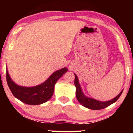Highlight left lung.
<instances>
[{"mask_svg":"<svg viewBox=\"0 0 133 133\" xmlns=\"http://www.w3.org/2000/svg\"><path fill=\"white\" fill-rule=\"evenodd\" d=\"M75 75V80H74V84L76 88V97L77 99L78 100L79 103L82 104V106L86 107L87 108H89L91 109H94V110H99V109H102L104 108H106L109 105L112 104V103H115L116 101L118 99L119 97L121 95L122 92L123 91H122L119 94L117 95L116 97H114V99L110 101L106 102H101L99 101H97L94 99L89 98V97H87L84 96L83 92H82L81 88L80 85L79 84L78 79H77V76Z\"/></svg>","mask_w":133,"mask_h":133,"instance_id":"1","label":"left lung"}]
</instances>
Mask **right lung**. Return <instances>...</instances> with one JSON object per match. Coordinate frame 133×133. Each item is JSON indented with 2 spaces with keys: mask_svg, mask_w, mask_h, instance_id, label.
I'll return each instance as SVG.
<instances>
[{
  "mask_svg": "<svg viewBox=\"0 0 133 133\" xmlns=\"http://www.w3.org/2000/svg\"><path fill=\"white\" fill-rule=\"evenodd\" d=\"M68 71L64 68L54 72L46 81L39 86L26 88L17 85L9 76L6 70V79L8 86L16 98L29 105H39L45 103L51 98L54 91V86L57 80Z\"/></svg>",
  "mask_w": 133,
  "mask_h": 133,
  "instance_id": "right-lung-1",
  "label": "right lung"
}]
</instances>
